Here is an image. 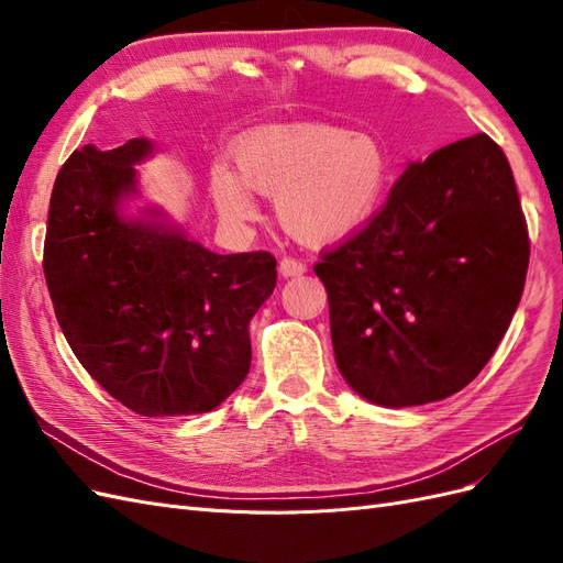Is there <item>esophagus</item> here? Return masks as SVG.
<instances>
[{
    "label": "esophagus",
    "mask_w": 563,
    "mask_h": 563,
    "mask_svg": "<svg viewBox=\"0 0 563 563\" xmlns=\"http://www.w3.org/2000/svg\"><path fill=\"white\" fill-rule=\"evenodd\" d=\"M305 267L300 261H294V258H284L282 263H279V275L284 277V279H291V277H300V275H305Z\"/></svg>",
    "instance_id": "1"
}]
</instances>
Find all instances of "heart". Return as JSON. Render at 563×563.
<instances>
[{
    "label": "heart",
    "mask_w": 563,
    "mask_h": 563,
    "mask_svg": "<svg viewBox=\"0 0 563 563\" xmlns=\"http://www.w3.org/2000/svg\"><path fill=\"white\" fill-rule=\"evenodd\" d=\"M234 172L213 166L209 192L228 225L258 216L253 195L275 197L282 230L305 246H333L378 211L387 155L376 135L291 122L251 129L232 150Z\"/></svg>",
    "instance_id": "1"
}]
</instances>
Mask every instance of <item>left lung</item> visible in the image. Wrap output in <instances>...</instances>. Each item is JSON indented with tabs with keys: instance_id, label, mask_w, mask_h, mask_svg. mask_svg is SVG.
<instances>
[{
	"instance_id": "left-lung-1",
	"label": "left lung",
	"mask_w": 563,
	"mask_h": 563,
	"mask_svg": "<svg viewBox=\"0 0 563 563\" xmlns=\"http://www.w3.org/2000/svg\"><path fill=\"white\" fill-rule=\"evenodd\" d=\"M526 269L512 168L486 133L408 162L368 228L314 265L340 376L385 408L455 395L500 345Z\"/></svg>"
}]
</instances>
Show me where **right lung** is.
Here are the masks:
<instances>
[{"mask_svg": "<svg viewBox=\"0 0 563 563\" xmlns=\"http://www.w3.org/2000/svg\"><path fill=\"white\" fill-rule=\"evenodd\" d=\"M157 145H84L48 203L44 277L63 335L89 376L131 411L209 413L251 368L249 321L272 296L265 251L220 255L155 203L139 164Z\"/></svg>", "mask_w": 563, "mask_h": 563, "instance_id": "add662e5", "label": "right lung"}]
</instances>
